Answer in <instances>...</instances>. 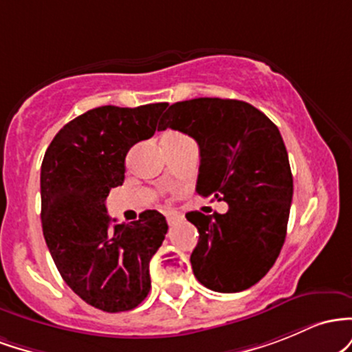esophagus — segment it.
<instances>
[{"label": "esophagus", "mask_w": 352, "mask_h": 352, "mask_svg": "<svg viewBox=\"0 0 352 352\" xmlns=\"http://www.w3.org/2000/svg\"><path fill=\"white\" fill-rule=\"evenodd\" d=\"M183 219H184V216L177 214V212H168V214H166V221H168L169 226H175V224L181 223Z\"/></svg>", "instance_id": "obj_1"}]
</instances>
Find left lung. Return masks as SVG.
I'll list each match as a JSON object with an SVG mask.
<instances>
[{
    "instance_id": "obj_1",
    "label": "left lung",
    "mask_w": 352,
    "mask_h": 352,
    "mask_svg": "<svg viewBox=\"0 0 352 352\" xmlns=\"http://www.w3.org/2000/svg\"><path fill=\"white\" fill-rule=\"evenodd\" d=\"M166 128L199 146L197 195L229 206L224 214H186L199 232L191 254L196 279L216 293L254 286L281 252L293 201V175L278 126L250 102L196 98L169 106L157 126Z\"/></svg>"
}]
</instances>
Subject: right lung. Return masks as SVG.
I'll return each mask as SVG.
<instances>
[{
	"instance_id": "right-lung-1",
	"label": "right lung",
	"mask_w": 352,
	"mask_h": 352,
	"mask_svg": "<svg viewBox=\"0 0 352 352\" xmlns=\"http://www.w3.org/2000/svg\"><path fill=\"white\" fill-rule=\"evenodd\" d=\"M166 106L89 109L59 129L43 160L41 223L51 258L71 289L106 313L144 301L149 261L168 232L155 209L114 226L106 209L109 189L124 181L126 155L155 134Z\"/></svg>"
}]
</instances>
